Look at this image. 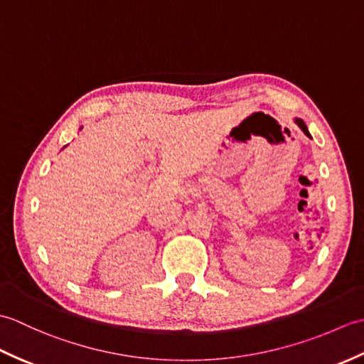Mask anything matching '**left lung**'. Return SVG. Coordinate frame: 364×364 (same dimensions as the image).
<instances>
[{"label":"left lung","mask_w":364,"mask_h":364,"mask_svg":"<svg viewBox=\"0 0 364 364\" xmlns=\"http://www.w3.org/2000/svg\"><path fill=\"white\" fill-rule=\"evenodd\" d=\"M296 123H297L299 128H300L301 131H304V133H305L308 137H311V136H310V133H308V128H306V125L304 123V120H301V119H296Z\"/></svg>","instance_id":"left-lung-1"}]
</instances>
